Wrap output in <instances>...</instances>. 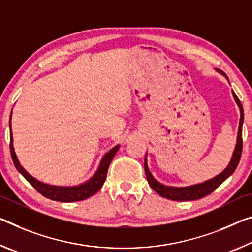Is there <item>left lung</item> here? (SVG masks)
<instances>
[{"label":"left lung","instance_id":"obj_1","mask_svg":"<svg viewBox=\"0 0 252 252\" xmlns=\"http://www.w3.org/2000/svg\"><path fill=\"white\" fill-rule=\"evenodd\" d=\"M220 74L225 76V78L229 81V78L226 77V75L223 73L222 70L217 69ZM232 95L234 97V101L237 103V105L240 109V121H239V129H238V137H237V143H235V148L232 155V158L229 162V165L226 166V168L220 173L217 176L205 181L199 184H195V185L185 186V187H174V186H166L163 184L159 183L157 179H155L153 174L150 173L149 168H148L147 163V154L145 158V171L147 181L149 183L156 193L160 195V196L171 199V201H193V199H199L202 197L206 196L212 193V191L218 189L221 184L225 181L227 177H230L233 174V171L237 169L238 163L240 161L241 153H242V125H243V109L240 99L238 98L234 92L232 91Z\"/></svg>","mask_w":252,"mask_h":252}]
</instances>
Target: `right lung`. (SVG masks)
I'll use <instances>...</instances> for the list:
<instances>
[{
	"label": "right lung",
	"instance_id": "1",
	"mask_svg": "<svg viewBox=\"0 0 252 252\" xmlns=\"http://www.w3.org/2000/svg\"><path fill=\"white\" fill-rule=\"evenodd\" d=\"M11 118H12V111H11L10 122H9L10 123L9 125L10 126V151H11L12 160H13L15 168L18 169L19 173L21 174L22 176L25 177L27 181L39 191L40 194L43 195V196L47 198H50L53 199V201H57V202H77V201H83V199H86L91 196H93L94 194H96L97 191L101 189V187L105 182L107 169H109V166L112 161V159H113V157L120 148L119 145L112 148L109 153H106L104 156H103L97 170L95 171V174L89 179V181H86L85 183H82L76 186L49 185V184L40 182L37 178L31 176V175L21 166V163H20L17 155H15L14 147H13V135H12Z\"/></svg>",
	"mask_w": 252,
	"mask_h": 252
}]
</instances>
